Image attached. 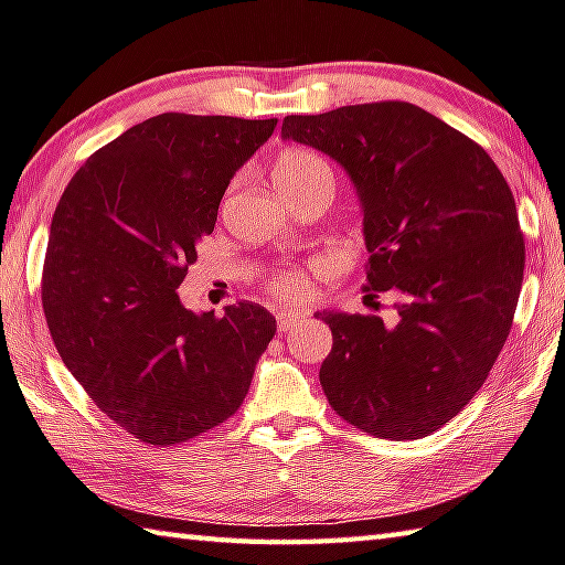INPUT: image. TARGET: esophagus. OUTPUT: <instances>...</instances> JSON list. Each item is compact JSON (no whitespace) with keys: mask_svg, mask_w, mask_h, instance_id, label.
<instances>
[{"mask_svg":"<svg viewBox=\"0 0 565 565\" xmlns=\"http://www.w3.org/2000/svg\"><path fill=\"white\" fill-rule=\"evenodd\" d=\"M299 313H291V311H281L279 316H276V328H279L281 333H286V331H291V328L299 323Z\"/></svg>","mask_w":565,"mask_h":565,"instance_id":"esophagus-1","label":"esophagus"}]
</instances>
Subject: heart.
Segmentation results:
<instances>
[{"mask_svg":"<svg viewBox=\"0 0 565 565\" xmlns=\"http://www.w3.org/2000/svg\"><path fill=\"white\" fill-rule=\"evenodd\" d=\"M321 172H331V168H328V162L321 156H316V152L303 148H291L281 152L279 160H276L274 182L276 188L286 192L291 188H299L301 182L311 180L313 175H321ZM269 289L276 299L296 301L309 291V279H306V274L301 269L279 271L271 276Z\"/></svg>","mask_w":565,"mask_h":565,"instance_id":"heart-1","label":"heart"}]
</instances>
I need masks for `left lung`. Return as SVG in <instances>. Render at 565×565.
Returning <instances> with one entry per match:
<instances>
[{"instance_id":"8db88e82","label":"left lung","mask_w":565,"mask_h":565,"mask_svg":"<svg viewBox=\"0 0 565 565\" xmlns=\"http://www.w3.org/2000/svg\"><path fill=\"white\" fill-rule=\"evenodd\" d=\"M281 136L345 168L363 204L365 289L399 294L395 326L316 313L333 333L328 403L375 437H427L477 395L509 338L526 262L514 194L484 148L405 100L286 116Z\"/></svg>"}]
</instances>
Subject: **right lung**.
Returning a JSON list of instances; mask_svg holds the SVG:
<instances>
[{"instance_id": "right-lung-1", "label": "right lung", "mask_w": 565, "mask_h": 565, "mask_svg": "<svg viewBox=\"0 0 565 565\" xmlns=\"http://www.w3.org/2000/svg\"><path fill=\"white\" fill-rule=\"evenodd\" d=\"M274 128L160 113L96 150L56 204L41 274L49 333L100 413L140 443H188L237 413L276 333L259 303L214 316L178 296L234 172Z\"/></svg>"}]
</instances>
